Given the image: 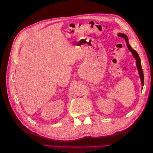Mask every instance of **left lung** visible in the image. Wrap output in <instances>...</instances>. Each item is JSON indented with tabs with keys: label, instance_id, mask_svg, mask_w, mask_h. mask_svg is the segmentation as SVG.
I'll return each mask as SVG.
<instances>
[{
	"label": "left lung",
	"instance_id": "left-lung-1",
	"mask_svg": "<svg viewBox=\"0 0 153 153\" xmlns=\"http://www.w3.org/2000/svg\"><path fill=\"white\" fill-rule=\"evenodd\" d=\"M118 36L122 37V38H123L125 39V41H126V45H127V47H128V50H129V52H131L132 55H133V57L135 58V60H136V64H137L138 73H139L140 78V79H141L142 85L143 87V71H142V69L141 62H140V57H139V55H138V54L137 53V52H136L135 50H133L130 47V45H129V44L128 43V37H127L126 35H125L124 34H122V33H119L118 34Z\"/></svg>",
	"mask_w": 153,
	"mask_h": 153
}]
</instances>
